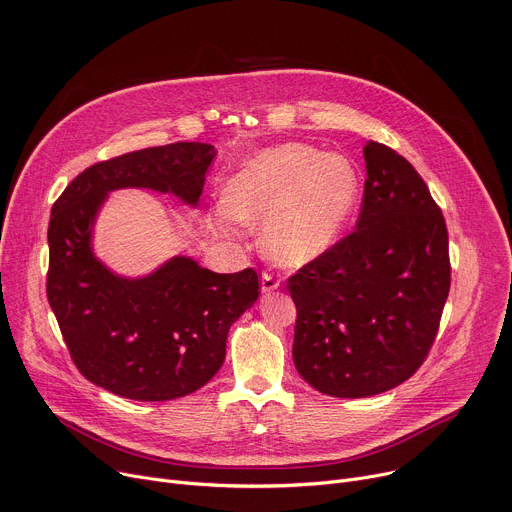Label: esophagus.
<instances>
[{
	"label": "esophagus",
	"instance_id": "1",
	"mask_svg": "<svg viewBox=\"0 0 512 512\" xmlns=\"http://www.w3.org/2000/svg\"><path fill=\"white\" fill-rule=\"evenodd\" d=\"M277 288H280V277H277L275 273L263 271V275H261V292L269 294V292H275Z\"/></svg>",
	"mask_w": 512,
	"mask_h": 512
}]
</instances>
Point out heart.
Segmentation results:
<instances>
[{
	"label": "heart",
	"instance_id": "b5f03b06",
	"mask_svg": "<svg viewBox=\"0 0 512 512\" xmlns=\"http://www.w3.org/2000/svg\"><path fill=\"white\" fill-rule=\"evenodd\" d=\"M357 198L359 175L347 157L288 143L249 155L212 218L222 235L265 220V255L282 267H302L337 243Z\"/></svg>",
	"mask_w": 512,
	"mask_h": 512
}]
</instances>
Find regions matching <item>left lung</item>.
<instances>
[{
    "label": "left lung",
    "instance_id": "obj_1",
    "mask_svg": "<svg viewBox=\"0 0 512 512\" xmlns=\"http://www.w3.org/2000/svg\"><path fill=\"white\" fill-rule=\"evenodd\" d=\"M355 230L288 280L294 363L318 392L365 398L427 359L449 296V239L427 183L394 149L367 141Z\"/></svg>",
    "mask_w": 512,
    "mask_h": 512
}]
</instances>
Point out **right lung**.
Returning a JSON list of instances; mask_svg holds the SVG:
<instances>
[{"instance_id": "obj_1", "label": "right lung", "mask_w": 512, "mask_h": 512, "mask_svg": "<svg viewBox=\"0 0 512 512\" xmlns=\"http://www.w3.org/2000/svg\"><path fill=\"white\" fill-rule=\"evenodd\" d=\"M214 155L206 143L126 153L87 167L53 204L46 296L77 369L112 394L163 402L200 390L224 361L232 322L259 298L251 267L214 273L173 257L145 277H122L91 249L110 192L147 188L198 206Z\"/></svg>"}]
</instances>
